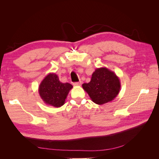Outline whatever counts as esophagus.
<instances>
[{"mask_svg":"<svg viewBox=\"0 0 159 159\" xmlns=\"http://www.w3.org/2000/svg\"><path fill=\"white\" fill-rule=\"evenodd\" d=\"M73 85L74 86H79V85H81V81H79V82H75V83L73 84Z\"/></svg>","mask_w":159,"mask_h":159,"instance_id":"esophagus-1","label":"esophagus"}]
</instances>
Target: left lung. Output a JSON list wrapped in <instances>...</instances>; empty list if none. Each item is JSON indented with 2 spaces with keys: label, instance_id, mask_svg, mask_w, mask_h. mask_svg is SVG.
<instances>
[{
  "label": "left lung",
  "instance_id": "1",
  "mask_svg": "<svg viewBox=\"0 0 159 159\" xmlns=\"http://www.w3.org/2000/svg\"><path fill=\"white\" fill-rule=\"evenodd\" d=\"M92 102L103 105L111 102L117 97L121 88V82L117 75L107 68H97L88 84L82 85Z\"/></svg>",
  "mask_w": 159,
  "mask_h": 159
}]
</instances>
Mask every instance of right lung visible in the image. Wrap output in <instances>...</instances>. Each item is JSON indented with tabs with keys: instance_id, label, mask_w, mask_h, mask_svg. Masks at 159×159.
Wrapping results in <instances>:
<instances>
[{
	"instance_id": "right-lung-1",
	"label": "right lung",
	"mask_w": 159,
	"mask_h": 159,
	"mask_svg": "<svg viewBox=\"0 0 159 159\" xmlns=\"http://www.w3.org/2000/svg\"><path fill=\"white\" fill-rule=\"evenodd\" d=\"M72 88L73 86L70 84L61 83L56 74L50 73L42 81L38 92L46 105L60 107L65 103L67 96Z\"/></svg>"
}]
</instances>
